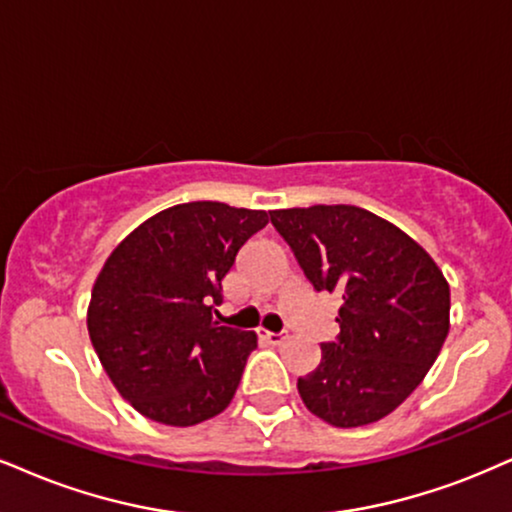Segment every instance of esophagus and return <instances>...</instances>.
I'll use <instances>...</instances> for the list:
<instances>
[{
	"label": "esophagus",
	"instance_id": "obj_1",
	"mask_svg": "<svg viewBox=\"0 0 512 512\" xmlns=\"http://www.w3.org/2000/svg\"><path fill=\"white\" fill-rule=\"evenodd\" d=\"M258 337H261L263 342H268V344H282V339H285V334H282V332H268V330H258Z\"/></svg>",
	"mask_w": 512,
	"mask_h": 512
}]
</instances>
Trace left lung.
Returning a JSON list of instances; mask_svg holds the SVG:
<instances>
[{"label": "left lung", "mask_w": 512, "mask_h": 512, "mask_svg": "<svg viewBox=\"0 0 512 512\" xmlns=\"http://www.w3.org/2000/svg\"><path fill=\"white\" fill-rule=\"evenodd\" d=\"M315 292H339V334L301 399L334 427L382 420L418 389L449 334L451 292L430 254L399 227L356 206L270 211Z\"/></svg>", "instance_id": "1"}]
</instances>
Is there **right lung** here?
<instances>
[{
    "label": "right lung",
    "instance_id": "add662e5",
    "mask_svg": "<svg viewBox=\"0 0 512 512\" xmlns=\"http://www.w3.org/2000/svg\"><path fill=\"white\" fill-rule=\"evenodd\" d=\"M266 211L192 201L144 220L106 258L87 330L106 375L149 420L199 425L235 396L256 334L218 325L223 277Z\"/></svg>",
    "mask_w": 512,
    "mask_h": 512
}]
</instances>
